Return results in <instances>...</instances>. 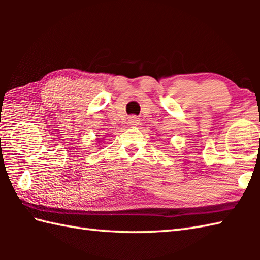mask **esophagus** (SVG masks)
Masks as SVG:
<instances>
[{"label": "esophagus", "mask_w": 260, "mask_h": 260, "mask_svg": "<svg viewBox=\"0 0 260 260\" xmlns=\"http://www.w3.org/2000/svg\"><path fill=\"white\" fill-rule=\"evenodd\" d=\"M139 124H140V119L138 117L132 116L128 119V125H131V126H138Z\"/></svg>", "instance_id": "34e87169"}]
</instances>
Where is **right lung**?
Returning <instances> with one entry per match:
<instances>
[{
    "label": "right lung",
    "instance_id": "add662e5",
    "mask_svg": "<svg viewBox=\"0 0 260 260\" xmlns=\"http://www.w3.org/2000/svg\"><path fill=\"white\" fill-rule=\"evenodd\" d=\"M100 141H101V140H100V139H98V142H99V143H100Z\"/></svg>",
    "mask_w": 260,
    "mask_h": 260
}]
</instances>
